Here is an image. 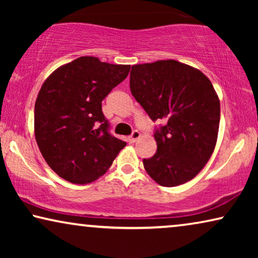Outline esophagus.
Returning <instances> with one entry per match:
<instances>
[{"instance_id":"obj_1","label":"esophagus","mask_w":258,"mask_h":258,"mask_svg":"<svg viewBox=\"0 0 258 258\" xmlns=\"http://www.w3.org/2000/svg\"><path fill=\"white\" fill-rule=\"evenodd\" d=\"M140 137H141V134H140L139 130H134V132L132 133V135L129 136V141L132 143H134V142H136V141L139 140Z\"/></svg>"}]
</instances>
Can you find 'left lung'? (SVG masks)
<instances>
[{
	"label": "left lung",
	"instance_id": "left-lung-1",
	"mask_svg": "<svg viewBox=\"0 0 258 258\" xmlns=\"http://www.w3.org/2000/svg\"><path fill=\"white\" fill-rule=\"evenodd\" d=\"M130 91L155 128L157 151L143 158L154 181L176 186L202 170L216 146L220 100L209 79L174 59L132 67Z\"/></svg>",
	"mask_w": 258,
	"mask_h": 258
}]
</instances>
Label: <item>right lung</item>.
<instances>
[{"label": "right lung", "instance_id": "obj_1", "mask_svg": "<svg viewBox=\"0 0 258 258\" xmlns=\"http://www.w3.org/2000/svg\"><path fill=\"white\" fill-rule=\"evenodd\" d=\"M130 66L82 56L45 80L35 103V137L49 167L86 184L110 168L124 141L110 133L102 101L128 76Z\"/></svg>", "mask_w": 258, "mask_h": 258}]
</instances>
